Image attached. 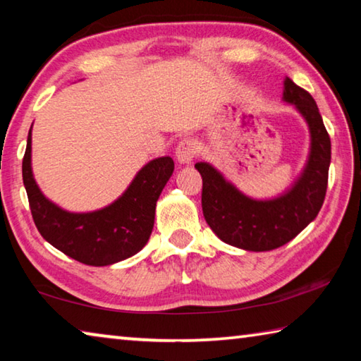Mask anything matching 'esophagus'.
I'll list each match as a JSON object with an SVG mask.
<instances>
[{
  "label": "esophagus",
  "mask_w": 361,
  "mask_h": 361,
  "mask_svg": "<svg viewBox=\"0 0 361 361\" xmlns=\"http://www.w3.org/2000/svg\"><path fill=\"white\" fill-rule=\"evenodd\" d=\"M197 154V142L194 140H181L175 149L176 160L183 165H190Z\"/></svg>",
  "instance_id": "34e87169"
}]
</instances>
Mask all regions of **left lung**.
<instances>
[{
    "label": "left lung",
    "instance_id": "1",
    "mask_svg": "<svg viewBox=\"0 0 361 361\" xmlns=\"http://www.w3.org/2000/svg\"><path fill=\"white\" fill-rule=\"evenodd\" d=\"M283 101L293 104L310 131V151L300 175L284 192L254 199L239 191L209 162L194 167L202 176V212L223 243L263 252L281 247L317 219L322 209L331 164V140L310 93L284 78Z\"/></svg>",
    "mask_w": 361,
    "mask_h": 361
}]
</instances>
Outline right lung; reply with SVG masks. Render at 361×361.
<instances>
[{
	"instance_id": "1",
	"label": "right lung",
	"mask_w": 361,
	"mask_h": 361,
	"mask_svg": "<svg viewBox=\"0 0 361 361\" xmlns=\"http://www.w3.org/2000/svg\"><path fill=\"white\" fill-rule=\"evenodd\" d=\"M173 169L171 157L152 159L112 204L93 212H68L49 201L37 185L32 171L30 128L22 178L39 234L73 260L106 267L138 254L149 241L157 199Z\"/></svg>"
}]
</instances>
